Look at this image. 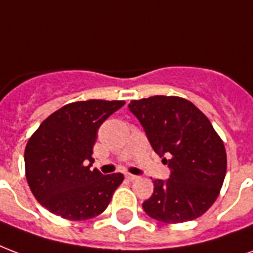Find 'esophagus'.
Wrapping results in <instances>:
<instances>
[{"mask_svg": "<svg viewBox=\"0 0 253 253\" xmlns=\"http://www.w3.org/2000/svg\"><path fill=\"white\" fill-rule=\"evenodd\" d=\"M125 177L128 178L129 181H133V180H137V176H134V174H130V173H126L125 174Z\"/></svg>", "mask_w": 253, "mask_h": 253, "instance_id": "34e87169", "label": "esophagus"}]
</instances>
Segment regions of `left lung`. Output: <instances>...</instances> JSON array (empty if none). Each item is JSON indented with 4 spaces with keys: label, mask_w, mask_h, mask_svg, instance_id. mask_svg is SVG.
I'll list each match as a JSON object with an SVG mask.
<instances>
[{
    "label": "left lung",
    "mask_w": 253,
    "mask_h": 253,
    "mask_svg": "<svg viewBox=\"0 0 253 253\" xmlns=\"http://www.w3.org/2000/svg\"><path fill=\"white\" fill-rule=\"evenodd\" d=\"M129 111L170 169L167 181H153V195L142 203L145 213L167 224L200 217L219 196L227 172L224 142L208 117L177 96L133 100Z\"/></svg>",
    "instance_id": "8db88e82"
}]
</instances>
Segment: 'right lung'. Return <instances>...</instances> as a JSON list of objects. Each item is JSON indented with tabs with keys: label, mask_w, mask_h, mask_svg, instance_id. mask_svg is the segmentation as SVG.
<instances>
[{
	"label": "right lung",
	"mask_w": 253,
	"mask_h": 253,
	"mask_svg": "<svg viewBox=\"0 0 253 253\" xmlns=\"http://www.w3.org/2000/svg\"><path fill=\"white\" fill-rule=\"evenodd\" d=\"M125 101L70 102L43 120L25 148V174L40 204L62 219L101 214L124 176L90 170L97 130ZM89 164L88 165L87 163Z\"/></svg>",
	"instance_id": "right-lung-1"
}]
</instances>
